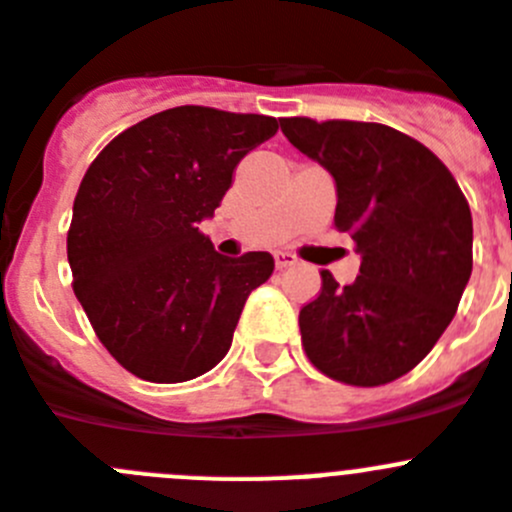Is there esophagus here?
Wrapping results in <instances>:
<instances>
[{"label": "esophagus", "instance_id": "esophagus-1", "mask_svg": "<svg viewBox=\"0 0 512 512\" xmlns=\"http://www.w3.org/2000/svg\"><path fill=\"white\" fill-rule=\"evenodd\" d=\"M274 264H276V269H289V266L297 264V256H292V253H287V251H276Z\"/></svg>", "mask_w": 512, "mask_h": 512}]
</instances>
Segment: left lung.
Returning <instances> with one entry per match:
<instances>
[{"instance_id":"obj_1","label":"left lung","mask_w":512,"mask_h":512,"mask_svg":"<svg viewBox=\"0 0 512 512\" xmlns=\"http://www.w3.org/2000/svg\"><path fill=\"white\" fill-rule=\"evenodd\" d=\"M335 177V228L363 256L353 284L322 271L299 309L309 363L348 386H386L429 355L472 274V213L437 154L373 121L279 119Z\"/></svg>"}]
</instances>
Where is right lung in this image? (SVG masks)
Returning a JSON list of instances; mask_svg holds the SVG:
<instances>
[{
    "label": "right lung",
    "mask_w": 512,
    "mask_h": 512,
    "mask_svg": "<svg viewBox=\"0 0 512 512\" xmlns=\"http://www.w3.org/2000/svg\"><path fill=\"white\" fill-rule=\"evenodd\" d=\"M276 129L274 116L177 106L121 131L83 175L68 228L73 292L103 348L142 381L215 368L274 271L266 251L220 256L198 223Z\"/></svg>",
    "instance_id": "add662e5"
}]
</instances>
